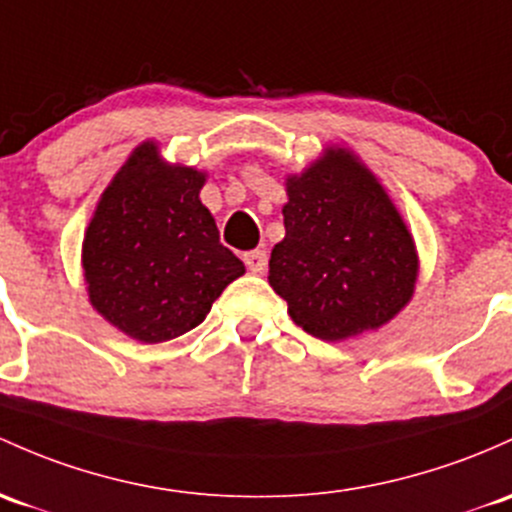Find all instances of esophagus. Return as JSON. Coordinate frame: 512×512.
<instances>
[{
    "label": "esophagus",
    "instance_id": "34e87169",
    "mask_svg": "<svg viewBox=\"0 0 512 512\" xmlns=\"http://www.w3.org/2000/svg\"><path fill=\"white\" fill-rule=\"evenodd\" d=\"M244 263L251 273H263L266 271V263H268V254L263 249H254V251H246L244 254Z\"/></svg>",
    "mask_w": 512,
    "mask_h": 512
}]
</instances>
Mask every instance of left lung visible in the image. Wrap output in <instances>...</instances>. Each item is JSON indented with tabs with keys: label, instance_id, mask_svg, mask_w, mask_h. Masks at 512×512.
Here are the masks:
<instances>
[{
	"label": "left lung",
	"instance_id": "left-lung-1",
	"mask_svg": "<svg viewBox=\"0 0 512 512\" xmlns=\"http://www.w3.org/2000/svg\"><path fill=\"white\" fill-rule=\"evenodd\" d=\"M285 236L268 283L298 327L344 342L388 324L412 300L420 258L381 180L344 146L285 178Z\"/></svg>",
	"mask_w": 512,
	"mask_h": 512
}]
</instances>
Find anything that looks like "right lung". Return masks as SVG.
<instances>
[{
	"label": "right lung",
	"mask_w": 512,
	"mask_h": 512,
	"mask_svg": "<svg viewBox=\"0 0 512 512\" xmlns=\"http://www.w3.org/2000/svg\"><path fill=\"white\" fill-rule=\"evenodd\" d=\"M207 173L168 163L156 141L131 151L82 239L90 305L119 332L161 344L190 332L244 263L219 244L200 190Z\"/></svg>",
	"instance_id": "add662e5"
}]
</instances>
